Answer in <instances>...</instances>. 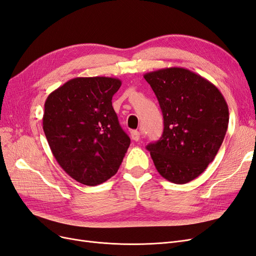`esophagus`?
Wrapping results in <instances>:
<instances>
[{"mask_svg": "<svg viewBox=\"0 0 256 256\" xmlns=\"http://www.w3.org/2000/svg\"><path fill=\"white\" fill-rule=\"evenodd\" d=\"M130 136H131V138H132L134 141H138V140H140V138H141V132H140V131H138V130H132L130 132Z\"/></svg>", "mask_w": 256, "mask_h": 256, "instance_id": "esophagus-1", "label": "esophagus"}]
</instances>
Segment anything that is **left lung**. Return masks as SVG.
I'll return each instance as SVG.
<instances>
[{"label":"left lung","instance_id":"left-lung-1","mask_svg":"<svg viewBox=\"0 0 256 256\" xmlns=\"http://www.w3.org/2000/svg\"><path fill=\"white\" fill-rule=\"evenodd\" d=\"M156 95L164 134L146 148L159 174L174 184H187L214 159L228 126V108L218 88L182 67L144 74Z\"/></svg>","mask_w":256,"mask_h":256}]
</instances>
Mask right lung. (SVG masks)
<instances>
[{"instance_id": "obj_1", "label": "right lung", "mask_w": 256, "mask_h": 256, "mask_svg": "<svg viewBox=\"0 0 256 256\" xmlns=\"http://www.w3.org/2000/svg\"><path fill=\"white\" fill-rule=\"evenodd\" d=\"M120 85V79L109 76L74 78L46 99V138L58 164L78 182H104L127 152L130 138L112 106Z\"/></svg>"}]
</instances>
